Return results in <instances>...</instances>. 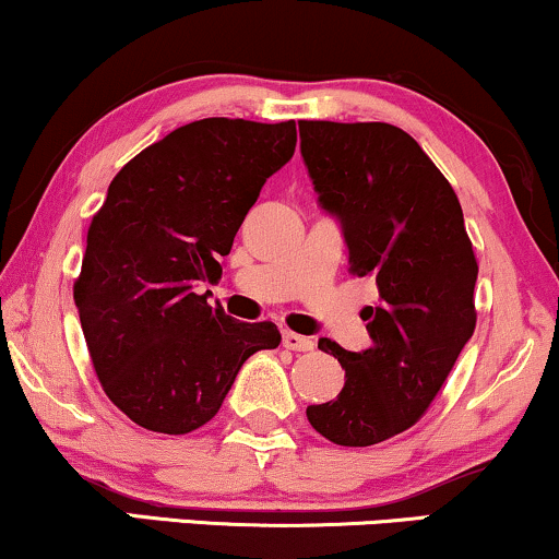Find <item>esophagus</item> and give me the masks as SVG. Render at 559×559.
I'll use <instances>...</instances> for the list:
<instances>
[{
  "mask_svg": "<svg viewBox=\"0 0 559 559\" xmlns=\"http://www.w3.org/2000/svg\"><path fill=\"white\" fill-rule=\"evenodd\" d=\"M281 337H284V348H288V350H312L314 348L312 337L296 335V332H292V330L281 332Z\"/></svg>",
  "mask_w": 559,
  "mask_h": 559,
  "instance_id": "obj_1",
  "label": "esophagus"
}]
</instances>
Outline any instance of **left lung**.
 Here are the masks:
<instances>
[{"label": "left lung", "instance_id": "1", "mask_svg": "<svg viewBox=\"0 0 559 559\" xmlns=\"http://www.w3.org/2000/svg\"><path fill=\"white\" fill-rule=\"evenodd\" d=\"M299 133L320 206L341 222L350 273L377 281L381 299L364 309L369 348L320 341L345 384L307 418L337 447H371L420 420L475 332V250L454 188L409 133L332 121H301Z\"/></svg>", "mask_w": 559, "mask_h": 559}]
</instances>
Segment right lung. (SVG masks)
I'll list each match as a JSON object with an SVG mask.
<instances>
[{
	"label": "right lung",
	"mask_w": 559,
	"mask_h": 559,
	"mask_svg": "<svg viewBox=\"0 0 559 559\" xmlns=\"http://www.w3.org/2000/svg\"><path fill=\"white\" fill-rule=\"evenodd\" d=\"M296 150V123L203 118L136 154L92 216L74 281L92 366L112 405L154 433L206 426L273 322H237L198 286L222 278L260 188Z\"/></svg>",
	"instance_id": "obj_1"
}]
</instances>
